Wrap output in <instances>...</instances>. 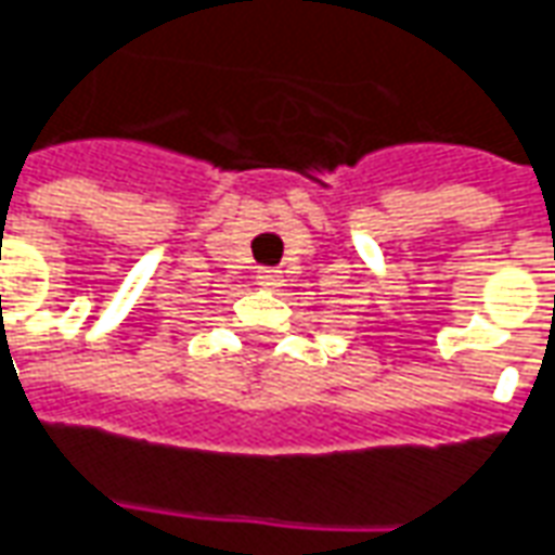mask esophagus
Returning a JSON list of instances; mask_svg holds the SVG:
<instances>
[{"mask_svg":"<svg viewBox=\"0 0 555 555\" xmlns=\"http://www.w3.org/2000/svg\"><path fill=\"white\" fill-rule=\"evenodd\" d=\"M256 281H259L262 286H278V284H281V271L259 269V271H256Z\"/></svg>","mask_w":555,"mask_h":555,"instance_id":"esophagus-1","label":"esophagus"}]
</instances>
